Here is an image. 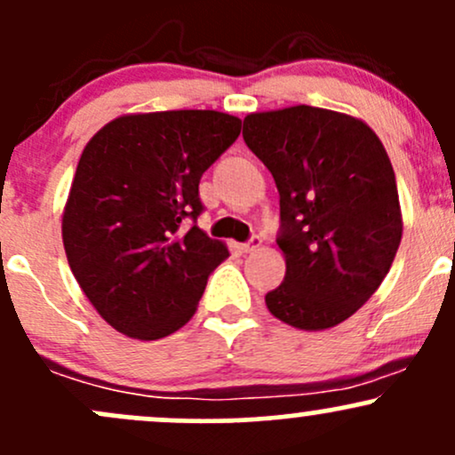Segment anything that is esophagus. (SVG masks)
Listing matches in <instances>:
<instances>
[{
  "label": "esophagus",
  "instance_id": "obj_1",
  "mask_svg": "<svg viewBox=\"0 0 455 455\" xmlns=\"http://www.w3.org/2000/svg\"><path fill=\"white\" fill-rule=\"evenodd\" d=\"M259 246H261V240H259V237H252L251 242L242 243V251H243V252H255L257 248H259Z\"/></svg>",
  "mask_w": 455,
  "mask_h": 455
}]
</instances>
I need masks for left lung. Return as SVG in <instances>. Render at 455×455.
<instances>
[{"instance_id":"1","label":"left lung","mask_w":455,"mask_h":455,"mask_svg":"<svg viewBox=\"0 0 455 455\" xmlns=\"http://www.w3.org/2000/svg\"><path fill=\"white\" fill-rule=\"evenodd\" d=\"M243 141L281 196L285 279L266 294L267 309L305 331L336 327L375 294L399 251L388 152L360 117L307 104L246 115Z\"/></svg>"}]
</instances>
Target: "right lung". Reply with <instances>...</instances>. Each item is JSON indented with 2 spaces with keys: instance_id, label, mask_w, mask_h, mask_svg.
Segmentation results:
<instances>
[{
  "instance_id": "1",
  "label": "right lung",
  "mask_w": 455,
  "mask_h": 455,
  "mask_svg": "<svg viewBox=\"0 0 455 455\" xmlns=\"http://www.w3.org/2000/svg\"><path fill=\"white\" fill-rule=\"evenodd\" d=\"M220 111L128 113L84 146L63 209V246L95 312L135 340L179 331L228 257L188 218L203 212L200 176L240 137Z\"/></svg>"
}]
</instances>
